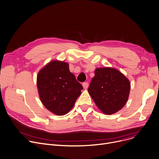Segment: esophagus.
<instances>
[{"label":"esophagus","instance_id":"34e87169","mask_svg":"<svg viewBox=\"0 0 159 159\" xmlns=\"http://www.w3.org/2000/svg\"><path fill=\"white\" fill-rule=\"evenodd\" d=\"M82 86H83V88H84V89H87L88 88V86H89V84H88V82H84V83L82 84Z\"/></svg>","mask_w":159,"mask_h":159}]
</instances>
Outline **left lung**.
<instances>
[{"label":"left lung","instance_id":"1","mask_svg":"<svg viewBox=\"0 0 159 159\" xmlns=\"http://www.w3.org/2000/svg\"><path fill=\"white\" fill-rule=\"evenodd\" d=\"M130 82L119 70L98 68L94 71L88 93L98 109L111 115L121 110L129 99Z\"/></svg>","mask_w":159,"mask_h":159}]
</instances>
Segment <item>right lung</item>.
<instances>
[{"label": "right lung", "mask_w": 159, "mask_h": 159, "mask_svg": "<svg viewBox=\"0 0 159 159\" xmlns=\"http://www.w3.org/2000/svg\"><path fill=\"white\" fill-rule=\"evenodd\" d=\"M36 83L41 103L57 116L71 111L83 89L70 71L68 63L58 60L50 61L39 70Z\"/></svg>", "instance_id": "right-lung-1"}]
</instances>
